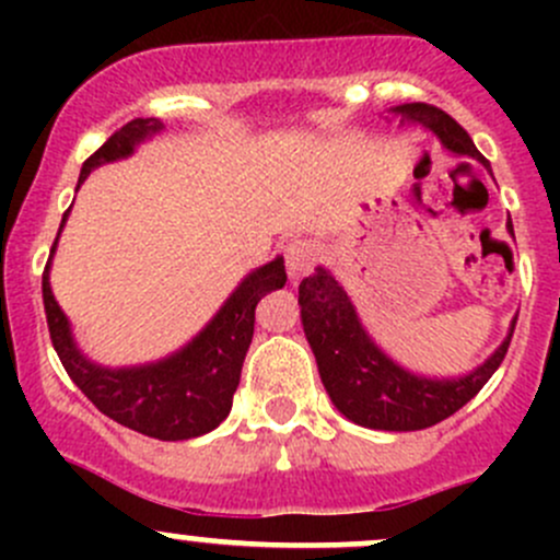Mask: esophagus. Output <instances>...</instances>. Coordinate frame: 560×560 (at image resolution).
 Wrapping results in <instances>:
<instances>
[{
  "instance_id": "34e87169",
  "label": "esophagus",
  "mask_w": 560,
  "mask_h": 560,
  "mask_svg": "<svg viewBox=\"0 0 560 560\" xmlns=\"http://www.w3.org/2000/svg\"><path fill=\"white\" fill-rule=\"evenodd\" d=\"M316 257H319V252H316L314 241L292 238L290 244L284 246L287 276H290L292 281H298V279H303V276H308L314 270Z\"/></svg>"
}]
</instances>
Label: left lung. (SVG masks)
Returning <instances> with one entry per match:
<instances>
[{"mask_svg":"<svg viewBox=\"0 0 560 560\" xmlns=\"http://www.w3.org/2000/svg\"><path fill=\"white\" fill-rule=\"evenodd\" d=\"M393 113H398L400 121H417L431 129L453 154L474 156L490 167L466 129L436 105L409 103L393 107ZM506 230L512 233V222H506ZM298 292L303 330L319 365L322 385L347 420L374 431H422L447 420L495 374L515 332L512 322L510 336L471 374L457 380H428L400 369L371 341L352 301L330 270L316 268L301 281Z\"/></svg>","mask_w":560,"mask_h":560,"instance_id":"1","label":"left lung"}]
</instances>
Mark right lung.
<instances>
[{"instance_id": "add662e5", "label": "right lung", "mask_w": 560, "mask_h": 560, "mask_svg": "<svg viewBox=\"0 0 560 560\" xmlns=\"http://www.w3.org/2000/svg\"><path fill=\"white\" fill-rule=\"evenodd\" d=\"M160 129L162 124L156 118H132L124 124L83 162L78 184H83L94 167L132 154L135 145ZM65 219H61V228H65ZM54 252L56 241L50 257ZM48 268L50 259L43 273L45 316H48L50 341L70 380L118 425L132 428L160 442H184V439L202 436L230 415L254 336V308L268 292L279 290L287 281L284 259L276 257L273 262L252 270L235 287L217 316L171 358L149 365H132V369H105V365L92 363L75 347L70 322L50 292Z\"/></svg>"}]
</instances>
